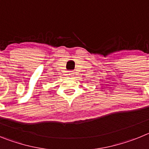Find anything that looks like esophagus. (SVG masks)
Returning <instances> with one entry per match:
<instances>
[{
	"mask_svg": "<svg viewBox=\"0 0 149 149\" xmlns=\"http://www.w3.org/2000/svg\"><path fill=\"white\" fill-rule=\"evenodd\" d=\"M69 75H70V77H73L74 76V73L72 72H70V73H69Z\"/></svg>",
	"mask_w": 149,
	"mask_h": 149,
	"instance_id": "1",
	"label": "esophagus"
}]
</instances>
